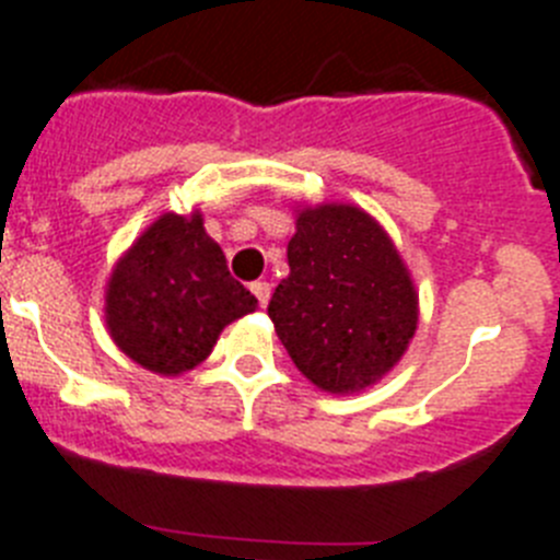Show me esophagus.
I'll list each match as a JSON object with an SVG mask.
<instances>
[{
  "label": "esophagus",
  "mask_w": 560,
  "mask_h": 560,
  "mask_svg": "<svg viewBox=\"0 0 560 560\" xmlns=\"http://www.w3.org/2000/svg\"><path fill=\"white\" fill-rule=\"evenodd\" d=\"M250 290L253 295L259 299V307H267V301H270V284H267V281H253Z\"/></svg>",
  "instance_id": "obj_1"
}]
</instances>
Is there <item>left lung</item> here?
I'll list each match as a JSON object with an SVG mask.
<instances>
[{"instance_id":"1","label":"left lung","mask_w":560,"mask_h":560,"mask_svg":"<svg viewBox=\"0 0 560 560\" xmlns=\"http://www.w3.org/2000/svg\"><path fill=\"white\" fill-rule=\"evenodd\" d=\"M290 273L267 315L299 372L329 395H354L400 363L420 295L400 250L352 202L295 206Z\"/></svg>"}]
</instances>
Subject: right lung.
Masks as SVG:
<instances>
[{"mask_svg": "<svg viewBox=\"0 0 560 560\" xmlns=\"http://www.w3.org/2000/svg\"><path fill=\"white\" fill-rule=\"evenodd\" d=\"M256 307V295L228 273L199 211L160 213L115 261L104 293L115 347L163 377L197 369L222 329Z\"/></svg>", "mask_w": 560, "mask_h": 560, "instance_id": "1", "label": "right lung"}]
</instances>
